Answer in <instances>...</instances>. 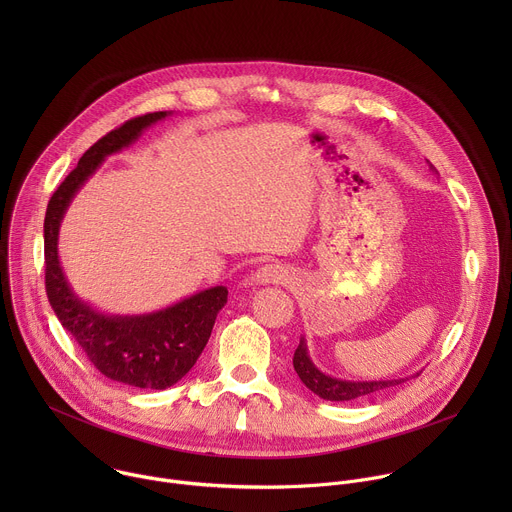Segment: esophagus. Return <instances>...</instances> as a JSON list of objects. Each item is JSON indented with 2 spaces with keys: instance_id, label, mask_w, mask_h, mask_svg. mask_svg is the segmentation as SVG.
Wrapping results in <instances>:
<instances>
[{
  "instance_id": "esophagus-1",
  "label": "esophagus",
  "mask_w": 512,
  "mask_h": 512,
  "mask_svg": "<svg viewBox=\"0 0 512 512\" xmlns=\"http://www.w3.org/2000/svg\"><path fill=\"white\" fill-rule=\"evenodd\" d=\"M287 279V269L279 263H265L253 273V281L267 285V283H283Z\"/></svg>"
}]
</instances>
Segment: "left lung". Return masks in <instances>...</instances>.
I'll return each instance as SVG.
<instances>
[{"label": "left lung", "instance_id": "1", "mask_svg": "<svg viewBox=\"0 0 512 512\" xmlns=\"http://www.w3.org/2000/svg\"><path fill=\"white\" fill-rule=\"evenodd\" d=\"M294 369L302 383L316 393L318 397L326 401H352V399H362L375 393H381L389 387L401 385L407 379H391V381H342L324 375L322 371L316 369V364L308 356V346L306 340H300V346L294 352ZM419 375V373H417ZM415 375V377H417Z\"/></svg>", "mask_w": 512, "mask_h": 512}]
</instances>
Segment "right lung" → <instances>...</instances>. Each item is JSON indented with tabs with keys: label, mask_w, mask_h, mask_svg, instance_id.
Listing matches in <instances>:
<instances>
[{
	"label": "right lung",
	"mask_w": 512,
	"mask_h": 512,
	"mask_svg": "<svg viewBox=\"0 0 512 512\" xmlns=\"http://www.w3.org/2000/svg\"><path fill=\"white\" fill-rule=\"evenodd\" d=\"M166 115L170 113L156 111L133 117L93 143L52 194L44 218L46 296L62 328L107 379L160 391L178 383L194 367L210 338L216 314L227 304V287L204 289L154 314L107 316L72 294L58 259V229L72 196L101 162L127 148L145 127Z\"/></svg>",
	"instance_id": "1"
}]
</instances>
